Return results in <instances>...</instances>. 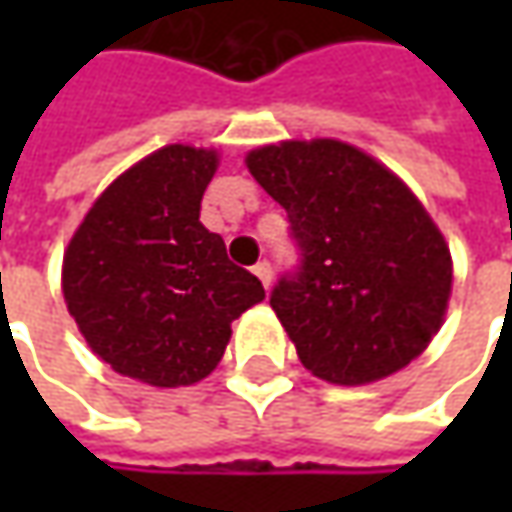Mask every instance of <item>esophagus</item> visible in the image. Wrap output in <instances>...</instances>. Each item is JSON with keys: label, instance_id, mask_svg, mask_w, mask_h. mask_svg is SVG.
Here are the masks:
<instances>
[{"label": "esophagus", "instance_id": "34e87169", "mask_svg": "<svg viewBox=\"0 0 512 512\" xmlns=\"http://www.w3.org/2000/svg\"><path fill=\"white\" fill-rule=\"evenodd\" d=\"M253 273H256V276L262 279V285L270 287V282H273V267H270V262H267V259L256 262V265H253Z\"/></svg>", "mask_w": 512, "mask_h": 512}]
</instances>
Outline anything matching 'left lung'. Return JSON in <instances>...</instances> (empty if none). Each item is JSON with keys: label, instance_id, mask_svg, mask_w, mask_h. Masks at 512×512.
<instances>
[{"label": "left lung", "instance_id": "8db88e82", "mask_svg": "<svg viewBox=\"0 0 512 512\" xmlns=\"http://www.w3.org/2000/svg\"><path fill=\"white\" fill-rule=\"evenodd\" d=\"M247 170L285 207L299 247L270 307L307 370L367 384L413 362L442 327L453 262L410 187L336 139L250 150Z\"/></svg>", "mask_w": 512, "mask_h": 512}]
</instances>
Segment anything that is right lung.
<instances>
[{
  "label": "right lung",
  "instance_id": "1",
  "mask_svg": "<svg viewBox=\"0 0 512 512\" xmlns=\"http://www.w3.org/2000/svg\"><path fill=\"white\" fill-rule=\"evenodd\" d=\"M216 150L168 145L125 170L73 233L62 293L90 350L153 384L202 382L222 362L230 322L265 299L199 222Z\"/></svg>",
  "mask_w": 512,
  "mask_h": 512
}]
</instances>
